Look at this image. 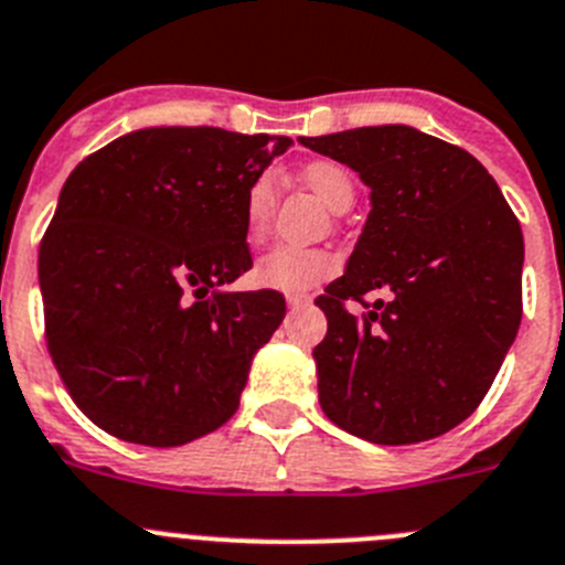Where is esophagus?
I'll return each instance as SVG.
<instances>
[{
    "mask_svg": "<svg viewBox=\"0 0 565 565\" xmlns=\"http://www.w3.org/2000/svg\"><path fill=\"white\" fill-rule=\"evenodd\" d=\"M310 297H288V308L299 310V308H308Z\"/></svg>",
    "mask_w": 565,
    "mask_h": 565,
    "instance_id": "1",
    "label": "esophagus"
}]
</instances>
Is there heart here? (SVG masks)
Listing matches in <instances>:
<instances>
[{
	"label": "heart",
	"mask_w": 565,
	"mask_h": 565,
	"mask_svg": "<svg viewBox=\"0 0 565 565\" xmlns=\"http://www.w3.org/2000/svg\"><path fill=\"white\" fill-rule=\"evenodd\" d=\"M302 179L324 204L333 212L347 210L353 204L355 184L353 175L347 173L341 164L335 162H310L302 170ZM274 206V175L260 173L246 190V206H243V221H246V235L260 237L266 232L268 218H271ZM339 263L328 252L319 248H305L282 243L274 246L271 252L257 260L255 277L263 288H271L279 294H308L310 288H317L322 279L333 277Z\"/></svg>",
	"instance_id": "b5f03b06"
}]
</instances>
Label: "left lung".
<instances>
[{"label": "left lung", "instance_id": "obj_1", "mask_svg": "<svg viewBox=\"0 0 565 565\" xmlns=\"http://www.w3.org/2000/svg\"><path fill=\"white\" fill-rule=\"evenodd\" d=\"M359 173L370 215L344 274L317 299L322 412L375 445L439 437L488 395L521 324L524 235L493 175L412 126L299 137ZM386 290L361 318L347 298Z\"/></svg>", "mask_w": 565, "mask_h": 565}]
</instances>
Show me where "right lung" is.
<instances>
[{
  "instance_id": "1",
  "label": "right lung",
  "mask_w": 565,
  "mask_h": 565,
  "mask_svg": "<svg viewBox=\"0 0 565 565\" xmlns=\"http://www.w3.org/2000/svg\"><path fill=\"white\" fill-rule=\"evenodd\" d=\"M294 145L224 128H137L64 181L39 248L46 344L72 401L126 443L175 448L224 426L277 291H226L252 268L248 184Z\"/></svg>"
}]
</instances>
